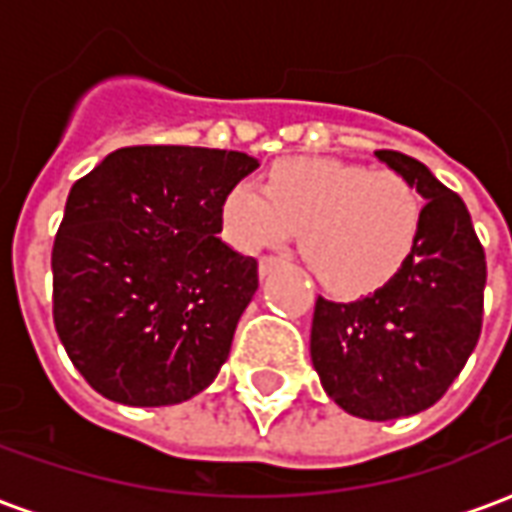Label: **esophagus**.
<instances>
[{
  "label": "esophagus",
  "mask_w": 512,
  "mask_h": 512,
  "mask_svg": "<svg viewBox=\"0 0 512 512\" xmlns=\"http://www.w3.org/2000/svg\"><path fill=\"white\" fill-rule=\"evenodd\" d=\"M277 268H282V260L274 255L260 257V263H257V271H260V277H268V274H274Z\"/></svg>",
  "instance_id": "obj_1"
}]
</instances>
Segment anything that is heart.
<instances>
[{
	"label": "heart",
	"mask_w": 512,
	"mask_h": 512,
	"mask_svg": "<svg viewBox=\"0 0 512 512\" xmlns=\"http://www.w3.org/2000/svg\"><path fill=\"white\" fill-rule=\"evenodd\" d=\"M222 233L260 252L299 230V252L334 293H365L392 279L417 244L422 200L397 172L334 158H285L263 189L238 180L219 202Z\"/></svg>",
	"instance_id": "b5f03b06"
}]
</instances>
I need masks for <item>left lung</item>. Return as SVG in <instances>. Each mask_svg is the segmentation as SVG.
I'll list each match as a JSON object with an SVG mask.
<instances>
[{
    "label": "left lung",
    "mask_w": 512,
    "mask_h": 512,
    "mask_svg": "<svg viewBox=\"0 0 512 512\" xmlns=\"http://www.w3.org/2000/svg\"><path fill=\"white\" fill-rule=\"evenodd\" d=\"M376 156L428 200L417 244L376 293L318 296L310 354L337 406L386 422L433 406L466 365L483 329L485 252L461 197L422 161L397 150Z\"/></svg>",
    "instance_id": "obj_1"
}]
</instances>
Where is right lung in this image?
I'll use <instances>...</instances> for the list:
<instances>
[{
    "label": "right lung",
    "mask_w": 512,
    "mask_h": 512,
    "mask_svg": "<svg viewBox=\"0 0 512 512\" xmlns=\"http://www.w3.org/2000/svg\"><path fill=\"white\" fill-rule=\"evenodd\" d=\"M257 161L238 150L120 147L73 183L51 249L54 329L115 403L172 406L219 376L257 290L219 202Z\"/></svg>",
    "instance_id": "add662e5"
}]
</instances>
